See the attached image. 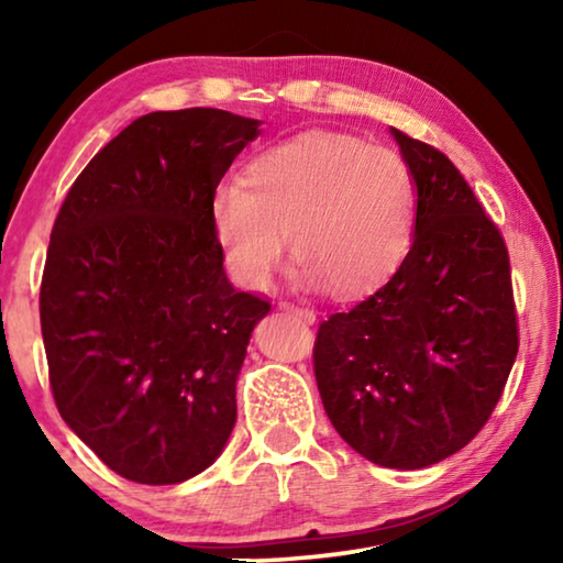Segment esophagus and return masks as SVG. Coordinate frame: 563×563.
I'll return each mask as SVG.
<instances>
[{
  "label": "esophagus",
  "mask_w": 563,
  "mask_h": 563,
  "mask_svg": "<svg viewBox=\"0 0 563 563\" xmlns=\"http://www.w3.org/2000/svg\"><path fill=\"white\" fill-rule=\"evenodd\" d=\"M282 307H284V310L295 312L299 320L307 322V325H312V322L318 320V318H314V312H312V310H305V307H297V305H291V302H282Z\"/></svg>",
  "instance_id": "1"
}]
</instances>
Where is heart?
I'll return each mask as SVG.
<instances>
[{"instance_id": "1", "label": "heart", "mask_w": 563, "mask_h": 563, "mask_svg": "<svg viewBox=\"0 0 563 563\" xmlns=\"http://www.w3.org/2000/svg\"><path fill=\"white\" fill-rule=\"evenodd\" d=\"M415 220L418 189L405 158L338 133L274 145L210 202L222 266L245 289L268 287L289 235L299 284L368 295L402 266Z\"/></svg>"}]
</instances>
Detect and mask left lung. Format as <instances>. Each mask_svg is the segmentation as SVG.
<instances>
[{"instance_id": "8db88e82", "label": "left lung", "mask_w": 563, "mask_h": 563, "mask_svg": "<svg viewBox=\"0 0 563 563\" xmlns=\"http://www.w3.org/2000/svg\"><path fill=\"white\" fill-rule=\"evenodd\" d=\"M418 189L412 249L364 302L322 320L314 379L353 451L387 468L453 456L484 428L518 356L510 258L459 168L391 128Z\"/></svg>"}]
</instances>
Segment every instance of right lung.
I'll use <instances>...</instances> for the list:
<instances>
[{
	"instance_id": "right-lung-1",
	"label": "right lung",
	"mask_w": 563,
	"mask_h": 563,
	"mask_svg": "<svg viewBox=\"0 0 563 563\" xmlns=\"http://www.w3.org/2000/svg\"><path fill=\"white\" fill-rule=\"evenodd\" d=\"M258 120L195 107L112 137L60 205L41 284L53 399L66 426L137 484L214 464L264 299L233 289L210 225L214 189Z\"/></svg>"
}]
</instances>
